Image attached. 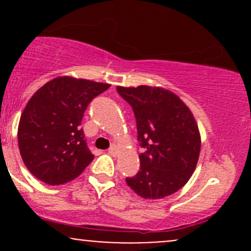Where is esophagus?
I'll list each match as a JSON object with an SVG mask.
<instances>
[{
  "label": "esophagus",
  "mask_w": 251,
  "mask_h": 251,
  "mask_svg": "<svg viewBox=\"0 0 251 251\" xmlns=\"http://www.w3.org/2000/svg\"><path fill=\"white\" fill-rule=\"evenodd\" d=\"M108 153L111 154V155H113V157H116V155L118 154V149H117V146H111V148H109V150H108Z\"/></svg>",
  "instance_id": "obj_1"
}]
</instances>
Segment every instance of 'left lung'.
<instances>
[{
	"label": "left lung",
	"instance_id": "obj_1",
	"mask_svg": "<svg viewBox=\"0 0 251 251\" xmlns=\"http://www.w3.org/2000/svg\"><path fill=\"white\" fill-rule=\"evenodd\" d=\"M137 122L140 170L126 183L145 200H160L183 188L195 172L201 133L194 114L177 94L163 87L118 86Z\"/></svg>",
	"mask_w": 251,
	"mask_h": 251
}]
</instances>
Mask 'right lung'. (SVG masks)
Masks as SVG:
<instances>
[{"label":"right lung","mask_w":251,"mask_h":251,"mask_svg":"<svg viewBox=\"0 0 251 251\" xmlns=\"http://www.w3.org/2000/svg\"><path fill=\"white\" fill-rule=\"evenodd\" d=\"M109 86L57 76L33 94L20 118L17 140L25 168L37 179L61 185L93 160L80 125L88 103Z\"/></svg>","instance_id":"1"}]
</instances>
